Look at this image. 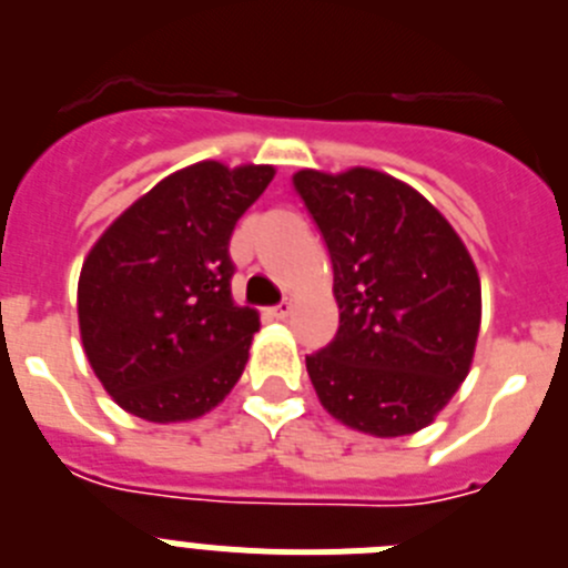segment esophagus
Masks as SVG:
<instances>
[{
    "label": "esophagus",
    "instance_id": "obj_1",
    "mask_svg": "<svg viewBox=\"0 0 568 568\" xmlns=\"http://www.w3.org/2000/svg\"><path fill=\"white\" fill-rule=\"evenodd\" d=\"M270 313H273L275 318H287V315L293 313V301L284 298V301H281V304H275V307L270 310Z\"/></svg>",
    "mask_w": 568,
    "mask_h": 568
}]
</instances>
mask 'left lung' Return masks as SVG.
Returning <instances> with one entry per match:
<instances>
[{"instance_id":"obj_1","label":"left lung","mask_w":568,"mask_h":568,"mask_svg":"<svg viewBox=\"0 0 568 568\" xmlns=\"http://www.w3.org/2000/svg\"><path fill=\"white\" fill-rule=\"evenodd\" d=\"M293 184L329 250L341 310L335 338L307 355L321 404L358 433H418L466 378L478 341L480 281L464 241L378 170H301Z\"/></svg>"}]
</instances>
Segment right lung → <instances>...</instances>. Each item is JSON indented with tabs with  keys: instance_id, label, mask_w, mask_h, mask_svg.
Here are the masks:
<instances>
[{
	"instance_id": "right-lung-1",
	"label": "right lung",
	"mask_w": 568,
	"mask_h": 568,
	"mask_svg": "<svg viewBox=\"0 0 568 568\" xmlns=\"http://www.w3.org/2000/svg\"><path fill=\"white\" fill-rule=\"evenodd\" d=\"M273 168L193 164L124 210L82 264L79 329L113 400L153 424L210 413L244 373L258 315L235 307L230 235Z\"/></svg>"
}]
</instances>
